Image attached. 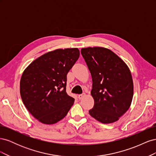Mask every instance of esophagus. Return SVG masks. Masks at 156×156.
<instances>
[{
	"label": "esophagus",
	"instance_id": "obj_1",
	"mask_svg": "<svg viewBox=\"0 0 156 156\" xmlns=\"http://www.w3.org/2000/svg\"><path fill=\"white\" fill-rule=\"evenodd\" d=\"M85 96V94H79V95L78 96V98L79 99V100H81L82 98H83V97Z\"/></svg>",
	"mask_w": 156,
	"mask_h": 156
}]
</instances>
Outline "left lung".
I'll use <instances>...</instances> for the list:
<instances>
[{
  "instance_id": "left-lung-1",
  "label": "left lung",
  "mask_w": 156,
  "mask_h": 156,
  "mask_svg": "<svg viewBox=\"0 0 156 156\" xmlns=\"http://www.w3.org/2000/svg\"><path fill=\"white\" fill-rule=\"evenodd\" d=\"M92 79L94 107L89 114L103 124L119 119L129 109L133 83L128 66L119 56L100 47L81 49Z\"/></svg>"
}]
</instances>
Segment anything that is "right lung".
Wrapping results in <instances>:
<instances>
[{
	"label": "right lung",
	"instance_id": "1",
	"mask_svg": "<svg viewBox=\"0 0 156 156\" xmlns=\"http://www.w3.org/2000/svg\"><path fill=\"white\" fill-rule=\"evenodd\" d=\"M79 55L77 48L56 49L34 60L23 72L20 81L22 101L41 123H56L73 105L74 98L66 90L67 74Z\"/></svg>",
	"mask_w": 156,
	"mask_h": 156
}]
</instances>
